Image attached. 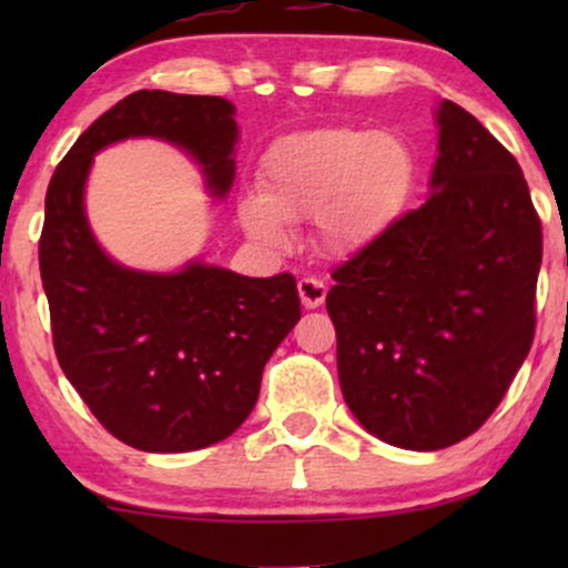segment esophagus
<instances>
[{"mask_svg":"<svg viewBox=\"0 0 568 568\" xmlns=\"http://www.w3.org/2000/svg\"><path fill=\"white\" fill-rule=\"evenodd\" d=\"M297 292H300V300L302 305L307 310H315L321 307L325 302V294H328V286H325L323 278L317 276H302L297 282Z\"/></svg>","mask_w":568,"mask_h":568,"instance_id":"1","label":"esophagus"}]
</instances>
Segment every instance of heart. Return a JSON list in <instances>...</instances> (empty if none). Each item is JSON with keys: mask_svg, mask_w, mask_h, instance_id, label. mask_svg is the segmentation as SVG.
Segmentation results:
<instances>
[{"mask_svg": "<svg viewBox=\"0 0 568 568\" xmlns=\"http://www.w3.org/2000/svg\"><path fill=\"white\" fill-rule=\"evenodd\" d=\"M414 181V152L390 131L307 129L268 146L261 191L240 196L237 216L247 235L268 247L286 243V222L313 216L325 253L354 255L393 227Z\"/></svg>", "mask_w": 568, "mask_h": 568, "instance_id": "obj_1", "label": "heart"}]
</instances>
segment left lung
Listing matches in <instances>:
<instances>
[{
	"mask_svg": "<svg viewBox=\"0 0 568 568\" xmlns=\"http://www.w3.org/2000/svg\"><path fill=\"white\" fill-rule=\"evenodd\" d=\"M424 206L333 271L341 393L377 439L442 449L486 424L535 336L542 230L517 160L453 100Z\"/></svg>",
	"mask_w": 568,
	"mask_h": 568,
	"instance_id": "obj_1",
	"label": "left lung"
}]
</instances>
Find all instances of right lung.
<instances>
[{
  "label": "right lung",
  "mask_w": 568,
  "mask_h": 568,
  "mask_svg": "<svg viewBox=\"0 0 568 568\" xmlns=\"http://www.w3.org/2000/svg\"><path fill=\"white\" fill-rule=\"evenodd\" d=\"M232 113L214 95L131 92L77 139L45 191L38 261L53 352L92 416L144 453H191L245 422L263 367L302 315L297 282L204 263L178 274L123 268L88 227L84 181L103 146L158 136L193 154L214 196H224L235 178Z\"/></svg>",
  "instance_id": "right-lung-1"
}]
</instances>
